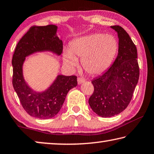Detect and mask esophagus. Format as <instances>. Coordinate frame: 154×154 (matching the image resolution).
Masks as SVG:
<instances>
[{"label":"esophagus","mask_w":154,"mask_h":154,"mask_svg":"<svg viewBox=\"0 0 154 154\" xmlns=\"http://www.w3.org/2000/svg\"><path fill=\"white\" fill-rule=\"evenodd\" d=\"M85 79H84V78H83V77H79V78H77L78 84H82V83L85 82Z\"/></svg>","instance_id":"34e87169"}]
</instances>
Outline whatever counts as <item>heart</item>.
<instances>
[{"mask_svg": "<svg viewBox=\"0 0 154 154\" xmlns=\"http://www.w3.org/2000/svg\"><path fill=\"white\" fill-rule=\"evenodd\" d=\"M71 52L64 55L65 64L77 66V57L82 58L83 69L91 75H98L110 66L118 51V43L110 35L94 33L83 36L71 43Z\"/></svg>", "mask_w": 154, "mask_h": 154, "instance_id": "obj_1", "label": "heart"}]
</instances>
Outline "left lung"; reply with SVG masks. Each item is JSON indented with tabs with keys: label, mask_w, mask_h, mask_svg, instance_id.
Segmentation results:
<instances>
[{
	"label": "left lung",
	"mask_w": 154,
	"mask_h": 154,
	"mask_svg": "<svg viewBox=\"0 0 154 154\" xmlns=\"http://www.w3.org/2000/svg\"><path fill=\"white\" fill-rule=\"evenodd\" d=\"M111 28L118 35V55L107 71L92 81L94 90L89 98L93 111L103 118H110L126 109L139 78L134 43L120 26Z\"/></svg>",
	"instance_id": "left-lung-1"
}]
</instances>
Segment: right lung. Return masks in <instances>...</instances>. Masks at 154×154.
Segmentation results:
<instances>
[{"instance_id":"add662e5","label":"right lung","mask_w":154,"mask_h":154,"mask_svg":"<svg viewBox=\"0 0 154 154\" xmlns=\"http://www.w3.org/2000/svg\"><path fill=\"white\" fill-rule=\"evenodd\" d=\"M57 26H33L22 36L15 48L12 58V83L22 107L30 116L39 119H49L58 113L69 91L77 85V77L58 75L45 92L37 93L28 86L22 75L25 58L36 51H51L60 55L62 41L56 36Z\"/></svg>"}]
</instances>
